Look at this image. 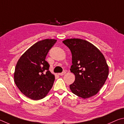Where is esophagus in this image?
I'll return each mask as SVG.
<instances>
[{
    "label": "esophagus",
    "mask_w": 124,
    "mask_h": 124,
    "mask_svg": "<svg viewBox=\"0 0 124 124\" xmlns=\"http://www.w3.org/2000/svg\"><path fill=\"white\" fill-rule=\"evenodd\" d=\"M65 73H66V72H65V71H63V72H62V73H59V75L60 76H63V75H64L65 74Z\"/></svg>",
    "instance_id": "1"
}]
</instances>
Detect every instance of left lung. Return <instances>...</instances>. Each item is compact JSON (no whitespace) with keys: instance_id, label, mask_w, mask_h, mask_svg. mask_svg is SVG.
Listing matches in <instances>:
<instances>
[{"instance_id":"left-lung-1","label":"left lung","mask_w":124,"mask_h":124,"mask_svg":"<svg viewBox=\"0 0 124 124\" xmlns=\"http://www.w3.org/2000/svg\"><path fill=\"white\" fill-rule=\"evenodd\" d=\"M62 42L72 53L70 71L75 75V81L70 85L71 92L83 99L94 96L109 73L105 56L94 45L83 39H66Z\"/></svg>"}]
</instances>
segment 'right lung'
I'll return each mask as SVG.
<instances>
[{"label":"right lung","instance_id":"obj_1","mask_svg":"<svg viewBox=\"0 0 124 124\" xmlns=\"http://www.w3.org/2000/svg\"><path fill=\"white\" fill-rule=\"evenodd\" d=\"M56 41L55 39H45L37 42L17 62L15 83L28 98L34 100L44 98L53 86L55 76L49 71V65L45 59Z\"/></svg>","mask_w":124,"mask_h":124}]
</instances>
